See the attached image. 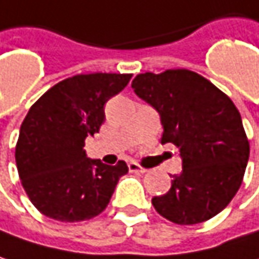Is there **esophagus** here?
Instances as JSON below:
<instances>
[{"mask_svg":"<svg viewBox=\"0 0 259 259\" xmlns=\"http://www.w3.org/2000/svg\"><path fill=\"white\" fill-rule=\"evenodd\" d=\"M129 170L130 172H139V174H145V172H147V169H145V167H142V166H139L136 161H130Z\"/></svg>","mask_w":259,"mask_h":259,"instance_id":"esophagus-1","label":"esophagus"}]
</instances>
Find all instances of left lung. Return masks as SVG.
I'll return each instance as SVG.
<instances>
[{"label":"left lung","instance_id":"1","mask_svg":"<svg viewBox=\"0 0 259 259\" xmlns=\"http://www.w3.org/2000/svg\"><path fill=\"white\" fill-rule=\"evenodd\" d=\"M132 89L160 114L161 144L177 145L182 158V172L172 175L170 190L153 197L155 210L179 225L213 218L239 191L249 160L239 109L188 69L139 74Z\"/></svg>","mask_w":259,"mask_h":259}]
</instances>
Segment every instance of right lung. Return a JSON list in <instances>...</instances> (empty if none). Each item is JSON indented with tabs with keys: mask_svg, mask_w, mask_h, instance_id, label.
Instances as JSON below:
<instances>
[{
	"mask_svg": "<svg viewBox=\"0 0 259 259\" xmlns=\"http://www.w3.org/2000/svg\"><path fill=\"white\" fill-rule=\"evenodd\" d=\"M132 74H81L49 89L26 114L16 145L22 185L36 209L60 223H78L105 210L118 179L129 172L89 158L87 136L105 121V104Z\"/></svg>",
	"mask_w": 259,
	"mask_h": 259,
	"instance_id": "obj_1",
	"label": "right lung"
}]
</instances>
